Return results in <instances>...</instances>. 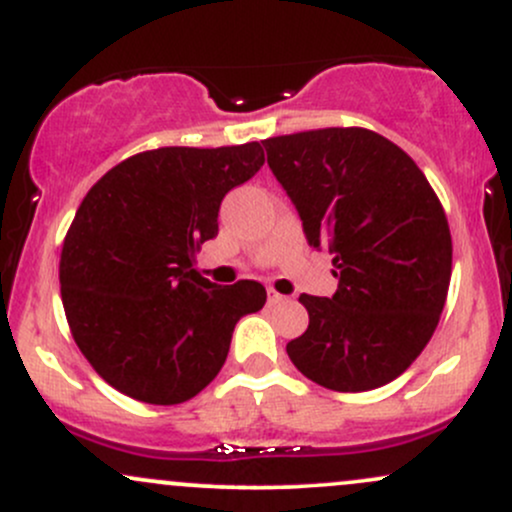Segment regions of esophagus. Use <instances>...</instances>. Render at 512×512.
<instances>
[{
    "instance_id": "esophagus-1",
    "label": "esophagus",
    "mask_w": 512,
    "mask_h": 512,
    "mask_svg": "<svg viewBox=\"0 0 512 512\" xmlns=\"http://www.w3.org/2000/svg\"><path fill=\"white\" fill-rule=\"evenodd\" d=\"M267 301H269V305L284 303V301H286V296H281L279 291H276V289H272V286H269V289H267Z\"/></svg>"
}]
</instances>
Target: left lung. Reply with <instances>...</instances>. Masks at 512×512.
I'll list each match as a JSON object with an SVG mask.
<instances>
[{"mask_svg":"<svg viewBox=\"0 0 512 512\" xmlns=\"http://www.w3.org/2000/svg\"><path fill=\"white\" fill-rule=\"evenodd\" d=\"M274 178L317 250H330L332 298L301 301L310 322L286 354L334 392L392 383L436 332L452 272L440 199L411 158L363 127H327L264 142Z\"/></svg>","mask_w":512,"mask_h":512,"instance_id":"8db88e82","label":"left lung"}]
</instances>
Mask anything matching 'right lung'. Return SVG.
Masks as SVG:
<instances>
[{
  "mask_svg": "<svg viewBox=\"0 0 512 512\" xmlns=\"http://www.w3.org/2000/svg\"><path fill=\"white\" fill-rule=\"evenodd\" d=\"M264 163L260 142L163 146L110 168L76 209L60 257L69 330L122 395L180 404L226 363L236 322L267 301L260 281L216 286L195 269L221 199Z\"/></svg>",
  "mask_w": 512,
  "mask_h": 512,
  "instance_id": "add662e5",
  "label": "right lung"
}]
</instances>
